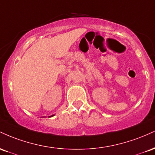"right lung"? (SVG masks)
Listing matches in <instances>:
<instances>
[{
  "label": "right lung",
  "instance_id": "obj_1",
  "mask_svg": "<svg viewBox=\"0 0 155 155\" xmlns=\"http://www.w3.org/2000/svg\"><path fill=\"white\" fill-rule=\"evenodd\" d=\"M53 116H54V115H51V116H50V117H53Z\"/></svg>",
  "mask_w": 155,
  "mask_h": 155
}]
</instances>
